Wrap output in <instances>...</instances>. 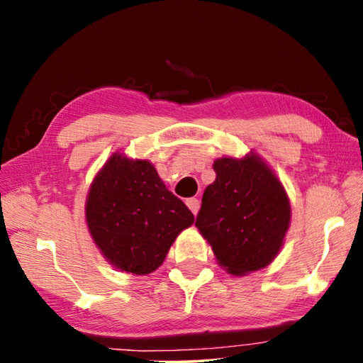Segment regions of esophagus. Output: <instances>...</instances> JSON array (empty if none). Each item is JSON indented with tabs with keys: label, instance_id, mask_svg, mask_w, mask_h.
<instances>
[{
	"label": "esophagus",
	"instance_id": "1",
	"mask_svg": "<svg viewBox=\"0 0 363 363\" xmlns=\"http://www.w3.org/2000/svg\"><path fill=\"white\" fill-rule=\"evenodd\" d=\"M186 203H187V206L190 208V211H192L194 214L199 213V210H200V201H199V199H187Z\"/></svg>",
	"mask_w": 363,
	"mask_h": 363
}]
</instances>
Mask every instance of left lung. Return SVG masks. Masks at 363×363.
<instances>
[{
    "mask_svg": "<svg viewBox=\"0 0 363 363\" xmlns=\"http://www.w3.org/2000/svg\"><path fill=\"white\" fill-rule=\"evenodd\" d=\"M205 189L195 225L218 264L233 275L269 266L284 245L291 208L281 182L256 153L224 157Z\"/></svg>",
    "mask_w": 363,
    "mask_h": 363,
    "instance_id": "left-lung-1",
    "label": "left lung"
}]
</instances>
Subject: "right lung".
I'll use <instances>...</instances> for the list:
<instances>
[{
  "label": "right lung",
  "mask_w": 363,
  "mask_h": 363,
  "mask_svg": "<svg viewBox=\"0 0 363 363\" xmlns=\"http://www.w3.org/2000/svg\"><path fill=\"white\" fill-rule=\"evenodd\" d=\"M86 223L112 266L145 275L162 266L176 237L194 224V214L150 162L113 153L91 184Z\"/></svg>",
  "instance_id": "right-lung-1"
}]
</instances>
